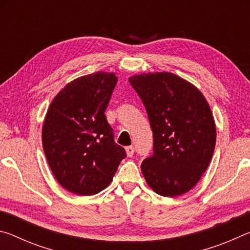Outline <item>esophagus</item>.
Masks as SVG:
<instances>
[{
    "label": "esophagus",
    "mask_w": 250,
    "mask_h": 250,
    "mask_svg": "<svg viewBox=\"0 0 250 250\" xmlns=\"http://www.w3.org/2000/svg\"><path fill=\"white\" fill-rule=\"evenodd\" d=\"M125 153H126V155H128V156H132L133 153H134V147L132 146H126L125 147Z\"/></svg>",
    "instance_id": "esophagus-1"
}]
</instances>
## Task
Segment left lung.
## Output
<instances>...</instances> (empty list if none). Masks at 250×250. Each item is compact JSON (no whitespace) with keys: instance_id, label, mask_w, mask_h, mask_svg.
I'll return each mask as SVG.
<instances>
[{"instance_id":"left-lung-1","label":"left lung","mask_w":250,"mask_h":250,"mask_svg":"<svg viewBox=\"0 0 250 250\" xmlns=\"http://www.w3.org/2000/svg\"><path fill=\"white\" fill-rule=\"evenodd\" d=\"M129 83L146 109L153 154L141 164L147 185L167 197L192 189L208 167L216 125L202 92L172 73L131 76Z\"/></svg>"}]
</instances>
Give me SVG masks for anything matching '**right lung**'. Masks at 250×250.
Wrapping results in <instances>:
<instances>
[{
  "instance_id": "1",
  "label": "right lung",
  "mask_w": 250,
  "mask_h": 250,
  "mask_svg": "<svg viewBox=\"0 0 250 250\" xmlns=\"http://www.w3.org/2000/svg\"><path fill=\"white\" fill-rule=\"evenodd\" d=\"M118 78L97 71L76 78L55 96L42 142L55 179L76 195H94L111 183L125 151L113 140L104 111Z\"/></svg>"
}]
</instances>
